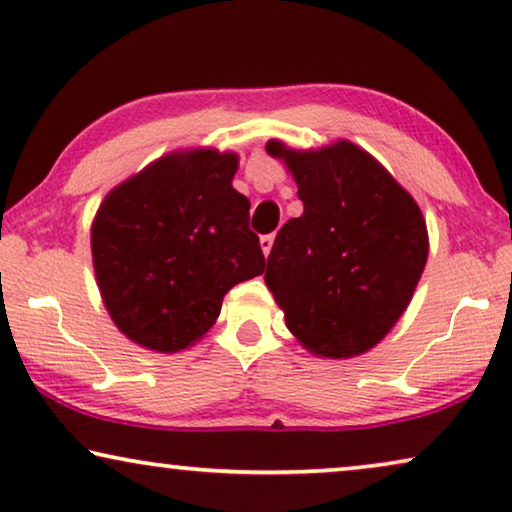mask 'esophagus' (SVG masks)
<instances>
[{"instance_id":"34e87169","label":"esophagus","mask_w":512,"mask_h":512,"mask_svg":"<svg viewBox=\"0 0 512 512\" xmlns=\"http://www.w3.org/2000/svg\"><path fill=\"white\" fill-rule=\"evenodd\" d=\"M272 244H275V235H263V237H261V249H263L265 256L270 254Z\"/></svg>"}]
</instances>
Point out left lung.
I'll return each mask as SVG.
<instances>
[{
    "label": "left lung",
    "instance_id": "8db88e82",
    "mask_svg": "<svg viewBox=\"0 0 512 512\" xmlns=\"http://www.w3.org/2000/svg\"><path fill=\"white\" fill-rule=\"evenodd\" d=\"M303 214L272 244L265 284L300 345L326 359L375 347L401 319L429 256L417 202L352 142L293 151L270 139Z\"/></svg>",
    "mask_w": 512,
    "mask_h": 512
}]
</instances>
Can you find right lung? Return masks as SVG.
Returning a JSON list of instances; mask_svg holds the SVG:
<instances>
[{
	"label": "right lung",
	"instance_id": "right-lung-1",
	"mask_svg": "<svg viewBox=\"0 0 512 512\" xmlns=\"http://www.w3.org/2000/svg\"><path fill=\"white\" fill-rule=\"evenodd\" d=\"M235 170V153H170L97 209V284L114 324L137 345L165 354L193 345L214 326L223 296L263 272Z\"/></svg>",
	"mask_w": 512,
	"mask_h": 512
}]
</instances>
